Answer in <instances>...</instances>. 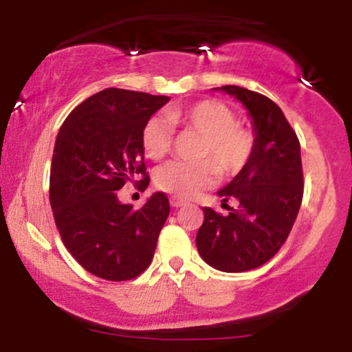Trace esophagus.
I'll return each instance as SVG.
<instances>
[{"mask_svg":"<svg viewBox=\"0 0 352 352\" xmlns=\"http://www.w3.org/2000/svg\"><path fill=\"white\" fill-rule=\"evenodd\" d=\"M170 205H172L173 208H179V207H182V205H185V201L180 200V199H177V197H172Z\"/></svg>","mask_w":352,"mask_h":352,"instance_id":"obj_1","label":"esophagus"}]
</instances>
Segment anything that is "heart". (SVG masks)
Masks as SVG:
<instances>
[{
  "label": "heart",
  "mask_w": 352,
  "mask_h": 352,
  "mask_svg": "<svg viewBox=\"0 0 352 352\" xmlns=\"http://www.w3.org/2000/svg\"><path fill=\"white\" fill-rule=\"evenodd\" d=\"M165 119H151L144 125L145 155L160 160L172 147L173 129L180 127L201 137L199 164L173 160L159 167L153 175L157 188L177 199H192L215 184L218 172L235 175L248 164L254 137L248 127L236 122L235 112L220 100L205 99L165 112Z\"/></svg>",
  "instance_id": "b5f03b06"
}]
</instances>
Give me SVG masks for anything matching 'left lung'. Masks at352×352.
Listing matches in <instances>:
<instances>
[{
    "mask_svg": "<svg viewBox=\"0 0 352 352\" xmlns=\"http://www.w3.org/2000/svg\"><path fill=\"white\" fill-rule=\"evenodd\" d=\"M250 112L254 147L248 164L218 192L228 215L205 207L195 243L205 263L227 273L272 260L292 232L302 200L301 148L296 132L272 99L240 86H221Z\"/></svg>",
    "mask_w": 352,
    "mask_h": 352,
    "instance_id": "8db88e82",
    "label": "left lung"
}]
</instances>
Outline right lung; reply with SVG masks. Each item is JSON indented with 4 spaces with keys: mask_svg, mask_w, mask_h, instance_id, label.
Segmentation results:
<instances>
[{
    "mask_svg": "<svg viewBox=\"0 0 352 352\" xmlns=\"http://www.w3.org/2000/svg\"><path fill=\"white\" fill-rule=\"evenodd\" d=\"M168 100L109 87L80 102L59 129L50 179L52 215L74 260L102 280L144 273L170 213L164 192L139 210L117 199V190L137 175H144L137 187L148 185L142 131Z\"/></svg>",
    "mask_w": 352,
    "mask_h": 352,
    "instance_id": "obj_1",
    "label": "right lung"
}]
</instances>
